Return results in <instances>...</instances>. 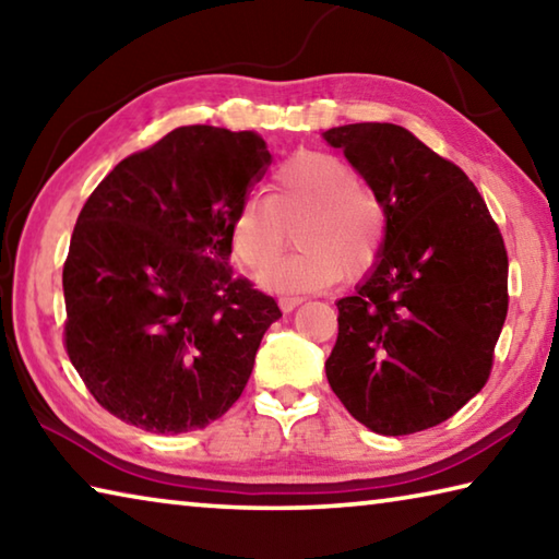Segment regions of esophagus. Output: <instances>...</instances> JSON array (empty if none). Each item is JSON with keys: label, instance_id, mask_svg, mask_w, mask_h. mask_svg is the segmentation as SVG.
Returning a JSON list of instances; mask_svg holds the SVG:
<instances>
[{"label": "esophagus", "instance_id": "obj_1", "mask_svg": "<svg viewBox=\"0 0 559 559\" xmlns=\"http://www.w3.org/2000/svg\"><path fill=\"white\" fill-rule=\"evenodd\" d=\"M278 302H281V308L286 310V313H290V310H296L300 306L302 298L300 296H283Z\"/></svg>", "mask_w": 559, "mask_h": 559}]
</instances>
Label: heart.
<instances>
[{
	"label": "heart",
	"mask_w": 559,
	"mask_h": 559,
	"mask_svg": "<svg viewBox=\"0 0 559 559\" xmlns=\"http://www.w3.org/2000/svg\"><path fill=\"white\" fill-rule=\"evenodd\" d=\"M298 221L301 251L261 276L278 293L323 290L340 278H359L380 259L386 236L384 202L359 185L357 169L333 153H298L271 179V197L249 194L229 226L234 257L263 271Z\"/></svg>",
	"instance_id": "heart-1"
}]
</instances>
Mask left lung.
<instances>
[{"label": "left lung", "mask_w": 559, "mask_h": 559, "mask_svg": "<svg viewBox=\"0 0 559 559\" xmlns=\"http://www.w3.org/2000/svg\"><path fill=\"white\" fill-rule=\"evenodd\" d=\"M386 210L380 259L337 300L328 382L384 437L447 421L488 382L508 316V253L461 167L392 122L323 132Z\"/></svg>", "instance_id": "8db88e82"}]
</instances>
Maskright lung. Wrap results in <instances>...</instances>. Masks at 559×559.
Wrapping results in <instances>:
<instances>
[{
  "instance_id": "obj_1",
  "label": "right lung",
  "mask_w": 559,
  "mask_h": 559,
  "mask_svg": "<svg viewBox=\"0 0 559 559\" xmlns=\"http://www.w3.org/2000/svg\"><path fill=\"white\" fill-rule=\"evenodd\" d=\"M269 165L259 132L185 126L118 163L83 204L63 343L112 416L182 433L241 396L281 308L234 276L229 226Z\"/></svg>"
}]
</instances>
